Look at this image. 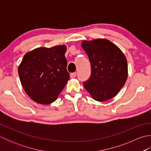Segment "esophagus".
Wrapping results in <instances>:
<instances>
[{
    "label": "esophagus",
    "instance_id": "obj_1",
    "mask_svg": "<svg viewBox=\"0 0 151 151\" xmlns=\"http://www.w3.org/2000/svg\"><path fill=\"white\" fill-rule=\"evenodd\" d=\"M76 73H70V77H71V78H75V76H76Z\"/></svg>",
    "mask_w": 151,
    "mask_h": 151
}]
</instances>
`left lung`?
I'll use <instances>...</instances> for the list:
<instances>
[{
	"label": "left lung",
	"mask_w": 151,
	"mask_h": 151,
	"mask_svg": "<svg viewBox=\"0 0 151 151\" xmlns=\"http://www.w3.org/2000/svg\"><path fill=\"white\" fill-rule=\"evenodd\" d=\"M82 47L91 63V76L83 82L95 101L110 100L123 87L128 77L127 60L117 46L106 39L84 41Z\"/></svg>",
	"instance_id": "1"
}]
</instances>
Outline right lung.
Masks as SVG:
<instances>
[{
    "label": "right lung",
    "instance_id": "add662e5",
    "mask_svg": "<svg viewBox=\"0 0 151 151\" xmlns=\"http://www.w3.org/2000/svg\"><path fill=\"white\" fill-rule=\"evenodd\" d=\"M65 45L40 47L24 54L18 73L27 94L37 103L55 101L69 79Z\"/></svg>",
    "mask_w": 151,
    "mask_h": 151
}]
</instances>
